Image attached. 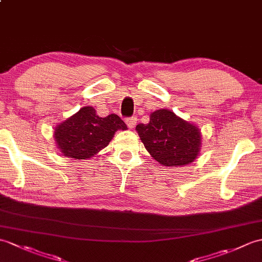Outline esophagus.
I'll return each instance as SVG.
<instances>
[{"label":"esophagus","mask_w":262,"mask_h":262,"mask_svg":"<svg viewBox=\"0 0 262 262\" xmlns=\"http://www.w3.org/2000/svg\"><path fill=\"white\" fill-rule=\"evenodd\" d=\"M126 124H127V126H128L129 129L135 128V126L137 124V118L136 117H132V118L126 119Z\"/></svg>","instance_id":"obj_1"}]
</instances>
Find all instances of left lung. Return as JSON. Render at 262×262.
I'll use <instances>...</instances> for the list:
<instances>
[{"label":"left lung","mask_w":262,"mask_h":262,"mask_svg":"<svg viewBox=\"0 0 262 262\" xmlns=\"http://www.w3.org/2000/svg\"><path fill=\"white\" fill-rule=\"evenodd\" d=\"M136 132L150 156L167 167L191 164L202 146L199 127L168 109L150 113L149 123L138 124Z\"/></svg>","instance_id":"obj_1"}]
</instances>
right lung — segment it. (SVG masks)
I'll return each mask as SVG.
<instances>
[{
    "label": "right lung",
    "mask_w": 262,
    "mask_h": 262,
    "mask_svg": "<svg viewBox=\"0 0 262 262\" xmlns=\"http://www.w3.org/2000/svg\"><path fill=\"white\" fill-rule=\"evenodd\" d=\"M126 129L117 115L100 117L94 107L86 106L54 127L53 137L62 156L89 160L108 146L115 133Z\"/></svg>",
    "instance_id": "obj_1"
}]
</instances>
